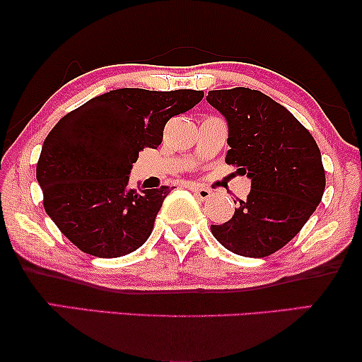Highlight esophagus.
<instances>
[{"label": "esophagus", "mask_w": 362, "mask_h": 362, "mask_svg": "<svg viewBox=\"0 0 362 362\" xmlns=\"http://www.w3.org/2000/svg\"><path fill=\"white\" fill-rule=\"evenodd\" d=\"M191 189L194 191V194H196L197 197H199L201 201L209 199L211 194H212V191H211V189H207V187H204V186H196V185H192V186H191Z\"/></svg>", "instance_id": "1"}]
</instances>
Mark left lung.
Instances as JSON below:
<instances>
[{
	"label": "left lung",
	"instance_id": "8db88e82",
	"mask_svg": "<svg viewBox=\"0 0 362 362\" xmlns=\"http://www.w3.org/2000/svg\"><path fill=\"white\" fill-rule=\"evenodd\" d=\"M207 102L226 117V163L252 180L230 221L212 235L237 255L262 257L285 247L306 224L325 192V168L311 133L269 95L245 87L209 90Z\"/></svg>",
	"mask_w": 362,
	"mask_h": 362
}]
</instances>
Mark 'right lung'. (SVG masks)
<instances>
[{
    "mask_svg": "<svg viewBox=\"0 0 362 362\" xmlns=\"http://www.w3.org/2000/svg\"><path fill=\"white\" fill-rule=\"evenodd\" d=\"M202 90L118 88L64 115L44 140L36 177L44 209L77 249L100 259L132 254L151 235L170 187L130 189L143 148H158L170 118Z\"/></svg>",
    "mask_w": 362,
    "mask_h": 362,
    "instance_id": "add662e5",
    "label": "right lung"
}]
</instances>
